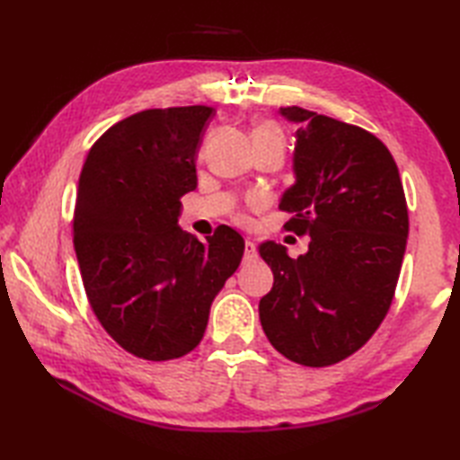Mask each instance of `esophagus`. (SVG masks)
Returning a JSON list of instances; mask_svg holds the SVG:
<instances>
[{
    "instance_id": "esophagus-1",
    "label": "esophagus",
    "mask_w": 460,
    "mask_h": 460,
    "mask_svg": "<svg viewBox=\"0 0 460 460\" xmlns=\"http://www.w3.org/2000/svg\"><path fill=\"white\" fill-rule=\"evenodd\" d=\"M257 259V247H255V243H252L251 239H247L245 241V259H243V262H252Z\"/></svg>"
}]
</instances>
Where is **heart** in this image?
<instances>
[{"label": "heart", "instance_id": "b5f03b06", "mask_svg": "<svg viewBox=\"0 0 460 460\" xmlns=\"http://www.w3.org/2000/svg\"><path fill=\"white\" fill-rule=\"evenodd\" d=\"M257 136H272V138H280L282 140L280 130L277 128L275 124H261L259 128L255 130V138H257Z\"/></svg>", "mask_w": 460, "mask_h": 460}]
</instances>
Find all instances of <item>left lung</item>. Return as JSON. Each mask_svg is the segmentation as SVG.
Listing matches in <instances>:
<instances>
[{
    "label": "left lung",
    "mask_w": 460,
    "mask_h": 460,
    "mask_svg": "<svg viewBox=\"0 0 460 460\" xmlns=\"http://www.w3.org/2000/svg\"><path fill=\"white\" fill-rule=\"evenodd\" d=\"M296 124L295 183L279 209L287 231L310 235L290 259L275 241L259 245L275 282L259 318L277 351L308 367L354 354L384 322L395 295L409 235L397 164L385 144L354 124L298 106L280 109Z\"/></svg>",
    "instance_id": "1"
}]
</instances>
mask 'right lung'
Masks as SVG:
<instances>
[{
  "mask_svg": "<svg viewBox=\"0 0 460 460\" xmlns=\"http://www.w3.org/2000/svg\"><path fill=\"white\" fill-rule=\"evenodd\" d=\"M213 112L132 114L94 142L83 165L73 243L84 292L109 336L136 358L190 354L245 251L227 225L208 243L178 225L181 195L198 188L195 158Z\"/></svg>",
  "mask_w": 460,
  "mask_h": 460,
  "instance_id": "1",
  "label": "right lung"
}]
</instances>
